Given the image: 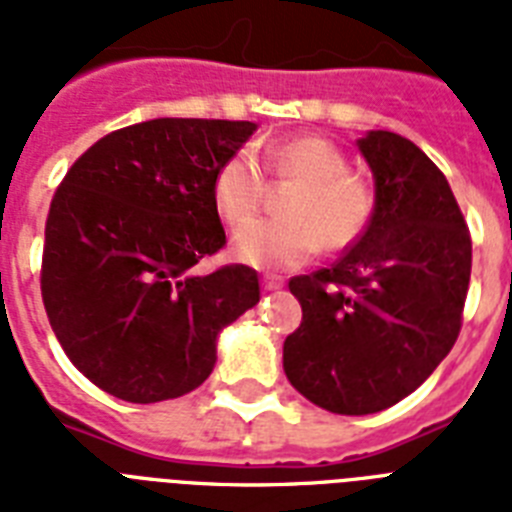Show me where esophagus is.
<instances>
[{
	"mask_svg": "<svg viewBox=\"0 0 512 512\" xmlns=\"http://www.w3.org/2000/svg\"><path fill=\"white\" fill-rule=\"evenodd\" d=\"M284 287V281L281 279H273V276H265L263 279V289L265 292H276V289Z\"/></svg>",
	"mask_w": 512,
	"mask_h": 512,
	"instance_id": "1",
	"label": "esophagus"
}]
</instances>
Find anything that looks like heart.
<instances>
[{"label": "heart", "mask_w": 512, "mask_h": 512, "mask_svg": "<svg viewBox=\"0 0 512 512\" xmlns=\"http://www.w3.org/2000/svg\"><path fill=\"white\" fill-rule=\"evenodd\" d=\"M265 164L279 180H295L284 199L287 217H263L233 233V255L263 271H292L321 249H342L364 233L372 217V191L348 172L335 143L316 135L284 140L265 151ZM268 191L265 172L252 151L228 156L212 180V201L225 223L239 225L260 209Z\"/></svg>", "instance_id": "1"}]
</instances>
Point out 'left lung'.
<instances>
[{"label":"left lung","mask_w":512,"mask_h":512,"mask_svg":"<svg viewBox=\"0 0 512 512\" xmlns=\"http://www.w3.org/2000/svg\"><path fill=\"white\" fill-rule=\"evenodd\" d=\"M374 175L366 231L332 268L295 276L303 321L287 380L321 409L374 414L428 380L462 327L470 233L444 172L388 130L356 140Z\"/></svg>","instance_id":"obj_1"}]
</instances>
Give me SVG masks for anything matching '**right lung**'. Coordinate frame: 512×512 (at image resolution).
I'll return each instance as SVG.
<instances>
[{
  "label": "right lung",
  "instance_id": "add662e5",
  "mask_svg": "<svg viewBox=\"0 0 512 512\" xmlns=\"http://www.w3.org/2000/svg\"><path fill=\"white\" fill-rule=\"evenodd\" d=\"M257 124L151 119L87 148L52 196L42 300L71 364L130 404L191 393L217 335L260 303L257 271L193 265L225 244L212 180Z\"/></svg>",
  "mask_w": 512,
  "mask_h": 512
}]
</instances>
